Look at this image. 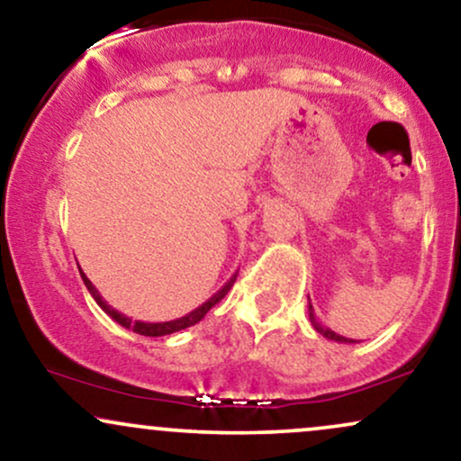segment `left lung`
I'll return each instance as SVG.
<instances>
[{
    "label": "left lung",
    "instance_id": "obj_1",
    "mask_svg": "<svg viewBox=\"0 0 461 461\" xmlns=\"http://www.w3.org/2000/svg\"><path fill=\"white\" fill-rule=\"evenodd\" d=\"M309 320H312V324H313V329L320 332V335H324L326 339H330V341H339V343H357L354 339H346V337H341V335H337V332H332L330 329H324V326L320 324L318 320H315V315H313V307H312V303H309Z\"/></svg>",
    "mask_w": 461,
    "mask_h": 461
}]
</instances>
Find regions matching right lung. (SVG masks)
Instances as JSON below:
<instances>
[{
	"instance_id": "add662e5",
	"label": "right lung",
	"mask_w": 461,
	"mask_h": 461,
	"mask_svg": "<svg viewBox=\"0 0 461 461\" xmlns=\"http://www.w3.org/2000/svg\"><path fill=\"white\" fill-rule=\"evenodd\" d=\"M79 273H81V279H83V284H86V287H87V292H90L94 301L98 303V307H101L103 312L109 315V318H113L115 321H118L120 326H124V329H129V330L137 332V335H143V337H163V335H171V332L185 330V329H188V326L197 324V321L202 320L203 315H206V313L210 312V309H212L214 304L219 303L221 298L225 296L227 292H230V287L234 285V281H236V275H234V276H231L230 281H227V284H225L223 287H221L219 292L214 294L212 298H208V301L203 303L202 307H197L195 312L186 313L185 318H177V320H171V321H141V320H131L129 315H124V313L115 312L113 307H109V304L103 301V296H101V294H98L96 287H94V284H92L90 279H87L86 273H83L81 268H79Z\"/></svg>"
}]
</instances>
